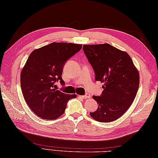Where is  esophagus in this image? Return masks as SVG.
<instances>
[{
  "label": "esophagus",
  "mask_w": 158,
  "mask_h": 158,
  "mask_svg": "<svg viewBox=\"0 0 158 158\" xmlns=\"http://www.w3.org/2000/svg\"><path fill=\"white\" fill-rule=\"evenodd\" d=\"M80 98H82L83 99H88V98H90V95L89 94H87L84 95V96H79Z\"/></svg>",
  "instance_id": "obj_1"
}]
</instances>
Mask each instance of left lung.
I'll return each mask as SVG.
<instances>
[{"label": "left lung", "mask_w": 158, "mask_h": 158, "mask_svg": "<svg viewBox=\"0 0 158 158\" xmlns=\"http://www.w3.org/2000/svg\"><path fill=\"white\" fill-rule=\"evenodd\" d=\"M83 49L94 70L96 81L104 83L101 96H93L98 107L90 115L99 122H113L135 100L140 83L139 70L128 53L108 43L83 45Z\"/></svg>", "instance_id": "8db88e82"}]
</instances>
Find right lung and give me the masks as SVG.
I'll list each match as a JSON object with an SVG mask.
<instances>
[{
  "label": "right lung",
  "instance_id": "obj_1",
  "mask_svg": "<svg viewBox=\"0 0 158 158\" xmlns=\"http://www.w3.org/2000/svg\"><path fill=\"white\" fill-rule=\"evenodd\" d=\"M81 44L52 43L34 50L23 66L20 83L25 101L42 119L53 120L64 113L68 100L77 95L56 90L55 82L64 85L61 75L65 62L81 49Z\"/></svg>",
  "mask_w": 158,
  "mask_h": 158
}]
</instances>
